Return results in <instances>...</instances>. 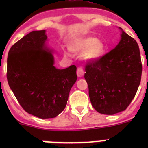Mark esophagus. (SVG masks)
Listing matches in <instances>:
<instances>
[{
	"label": "esophagus",
	"instance_id": "1",
	"mask_svg": "<svg viewBox=\"0 0 148 148\" xmlns=\"http://www.w3.org/2000/svg\"><path fill=\"white\" fill-rule=\"evenodd\" d=\"M77 76H78L79 77H83L84 74V71L82 67L79 66V67H78V68H77Z\"/></svg>",
	"mask_w": 148,
	"mask_h": 148
}]
</instances>
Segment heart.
<instances>
[{"label":"heart","mask_w":148,"mask_h":148,"mask_svg":"<svg viewBox=\"0 0 148 148\" xmlns=\"http://www.w3.org/2000/svg\"><path fill=\"white\" fill-rule=\"evenodd\" d=\"M71 50L79 54L85 53L87 60L95 61L102 57L105 51V46L101 41L93 37H87L79 41L72 46Z\"/></svg>","instance_id":"heart-1"}]
</instances>
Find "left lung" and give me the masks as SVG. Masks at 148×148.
I'll use <instances>...</instances> for the list:
<instances>
[{"label":"left lung","instance_id":"1","mask_svg":"<svg viewBox=\"0 0 148 148\" xmlns=\"http://www.w3.org/2000/svg\"><path fill=\"white\" fill-rule=\"evenodd\" d=\"M116 47L85 67L84 78L94 108L103 114L124 111L140 84L142 62L137 41L122 28Z\"/></svg>","mask_w":148,"mask_h":148}]
</instances>
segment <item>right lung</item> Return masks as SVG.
Returning <instances> with one entry per match:
<instances>
[{
	"label": "right lung",
	"mask_w": 148,
	"mask_h": 148,
	"mask_svg": "<svg viewBox=\"0 0 148 148\" xmlns=\"http://www.w3.org/2000/svg\"><path fill=\"white\" fill-rule=\"evenodd\" d=\"M46 39L45 30L31 31L11 46L7 59L10 89L26 112L41 119L56 117L64 110L77 79L75 65L64 69L53 66Z\"/></svg>",
	"instance_id": "add662e5"
}]
</instances>
